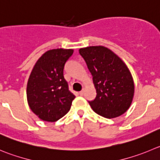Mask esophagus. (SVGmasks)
<instances>
[{
	"label": "esophagus",
	"instance_id": "34e87169",
	"mask_svg": "<svg viewBox=\"0 0 160 160\" xmlns=\"http://www.w3.org/2000/svg\"><path fill=\"white\" fill-rule=\"evenodd\" d=\"M84 92H85V89H82V90L79 92V94H80V96H82L83 94H84Z\"/></svg>",
	"mask_w": 160,
	"mask_h": 160
}]
</instances>
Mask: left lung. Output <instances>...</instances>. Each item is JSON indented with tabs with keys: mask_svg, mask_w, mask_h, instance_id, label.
Segmentation results:
<instances>
[{
	"mask_svg": "<svg viewBox=\"0 0 160 160\" xmlns=\"http://www.w3.org/2000/svg\"><path fill=\"white\" fill-rule=\"evenodd\" d=\"M92 76L97 97L89 101L92 110L107 118H116L128 110L134 94L130 70L112 50L104 46L79 49Z\"/></svg>",
	"mask_w": 160,
	"mask_h": 160,
	"instance_id": "left-lung-1",
	"label": "left lung"
}]
</instances>
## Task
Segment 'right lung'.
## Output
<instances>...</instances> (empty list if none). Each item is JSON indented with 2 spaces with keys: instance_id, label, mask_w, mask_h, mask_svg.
I'll return each instance as SVG.
<instances>
[{
  "instance_id": "add662e5",
  "label": "right lung",
  "mask_w": 160,
  "mask_h": 160,
  "mask_svg": "<svg viewBox=\"0 0 160 160\" xmlns=\"http://www.w3.org/2000/svg\"><path fill=\"white\" fill-rule=\"evenodd\" d=\"M73 52V49L48 50L30 73L27 101L32 112L43 121L56 122L64 116L75 98L63 77L64 65Z\"/></svg>"
}]
</instances>
